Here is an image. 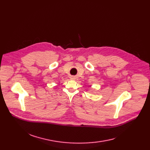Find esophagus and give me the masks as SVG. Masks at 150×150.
Masks as SVG:
<instances>
[{
  "mask_svg": "<svg viewBox=\"0 0 150 150\" xmlns=\"http://www.w3.org/2000/svg\"><path fill=\"white\" fill-rule=\"evenodd\" d=\"M74 78V77H73V76H72V78Z\"/></svg>",
  "mask_w": 150,
  "mask_h": 150,
  "instance_id": "esophagus-1",
  "label": "esophagus"
}]
</instances>
